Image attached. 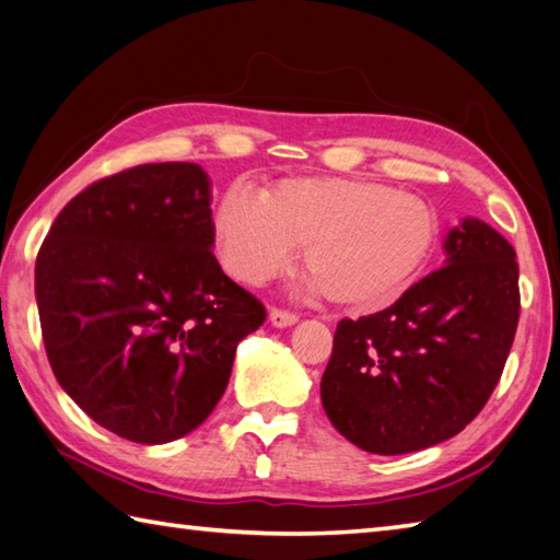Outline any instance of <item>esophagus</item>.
<instances>
[{"instance_id": "obj_1", "label": "esophagus", "mask_w": 560, "mask_h": 560, "mask_svg": "<svg viewBox=\"0 0 560 560\" xmlns=\"http://www.w3.org/2000/svg\"><path fill=\"white\" fill-rule=\"evenodd\" d=\"M269 320H271V325H277V327H289V325L299 320V315H295L293 311H287V308H271Z\"/></svg>"}]
</instances>
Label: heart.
Segmentation results:
<instances>
[{
	"instance_id": "1",
	"label": "heart",
	"mask_w": 560,
	"mask_h": 560,
	"mask_svg": "<svg viewBox=\"0 0 560 560\" xmlns=\"http://www.w3.org/2000/svg\"><path fill=\"white\" fill-rule=\"evenodd\" d=\"M215 233L237 279H269L299 245L305 273L325 299L376 308L422 269L440 235V218L420 196L386 184L308 177L281 182L265 199L228 191L218 203Z\"/></svg>"
}]
</instances>
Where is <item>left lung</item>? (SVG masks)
I'll use <instances>...</instances> for the list:
<instances>
[{
    "instance_id": "8db88e82",
    "label": "left lung",
    "mask_w": 560,
    "mask_h": 560,
    "mask_svg": "<svg viewBox=\"0 0 560 560\" xmlns=\"http://www.w3.org/2000/svg\"><path fill=\"white\" fill-rule=\"evenodd\" d=\"M446 265L374 315L337 323L320 398L335 430L371 454L420 452L486 408L520 323L514 247L466 218Z\"/></svg>"
}]
</instances>
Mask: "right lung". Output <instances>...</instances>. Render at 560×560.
Listing matches in <instances>:
<instances>
[{
	"label": "right lung",
	"instance_id": "obj_1",
	"mask_svg": "<svg viewBox=\"0 0 560 560\" xmlns=\"http://www.w3.org/2000/svg\"><path fill=\"white\" fill-rule=\"evenodd\" d=\"M199 164H138L86 186L36 259L40 332L65 393L124 440L164 444L223 398L240 339L267 320L213 255Z\"/></svg>",
	"mask_w": 560,
	"mask_h": 560
}]
</instances>
